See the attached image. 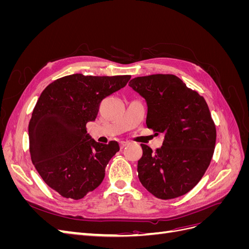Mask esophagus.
<instances>
[{"label": "esophagus", "mask_w": 249, "mask_h": 249, "mask_svg": "<svg viewBox=\"0 0 249 249\" xmlns=\"http://www.w3.org/2000/svg\"><path fill=\"white\" fill-rule=\"evenodd\" d=\"M129 143L130 142H127V141H122V142H120V147L124 148V146H126L127 144H129Z\"/></svg>", "instance_id": "obj_1"}]
</instances>
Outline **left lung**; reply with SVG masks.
Listing matches in <instances>:
<instances>
[{
	"mask_svg": "<svg viewBox=\"0 0 249 249\" xmlns=\"http://www.w3.org/2000/svg\"><path fill=\"white\" fill-rule=\"evenodd\" d=\"M129 86L146 102L148 129L164 135L155 152L141 144L140 183L158 198L182 196L196 186L213 157L216 127L208 105L175 74L137 77Z\"/></svg>",
	"mask_w": 249,
	"mask_h": 249,
	"instance_id": "8db88e82",
	"label": "left lung"
}]
</instances>
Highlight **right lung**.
Here are the masks:
<instances>
[{"instance_id": "obj_1", "label": "right lung", "mask_w": 249, "mask_h": 249, "mask_svg": "<svg viewBox=\"0 0 249 249\" xmlns=\"http://www.w3.org/2000/svg\"><path fill=\"white\" fill-rule=\"evenodd\" d=\"M131 76H84L56 80L41 92L29 123L31 160L44 182L61 196L81 199L99 187L118 150L116 141L96 142L86 124L100 104L124 88Z\"/></svg>"}]
</instances>
